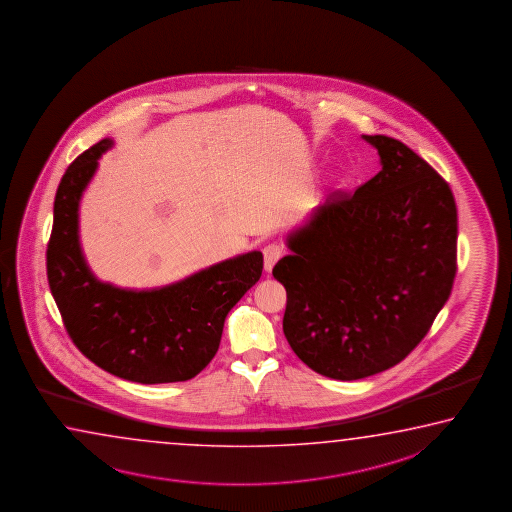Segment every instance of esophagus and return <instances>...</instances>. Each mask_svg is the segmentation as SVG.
Here are the masks:
<instances>
[{"mask_svg": "<svg viewBox=\"0 0 512 512\" xmlns=\"http://www.w3.org/2000/svg\"><path fill=\"white\" fill-rule=\"evenodd\" d=\"M283 256V249L278 243H269L265 249H263V267L265 272H270L274 269V265L278 263L279 258Z\"/></svg>", "mask_w": 512, "mask_h": 512, "instance_id": "34e87169", "label": "esophagus"}]
</instances>
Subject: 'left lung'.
Wrapping results in <instances>:
<instances>
[{
    "instance_id": "8db88e82",
    "label": "left lung",
    "mask_w": 512,
    "mask_h": 512,
    "mask_svg": "<svg viewBox=\"0 0 512 512\" xmlns=\"http://www.w3.org/2000/svg\"><path fill=\"white\" fill-rule=\"evenodd\" d=\"M382 170L331 193L286 234L272 270L286 290L283 331L315 373L351 382L399 364L425 338L457 272L448 182L389 136H362Z\"/></svg>"
}]
</instances>
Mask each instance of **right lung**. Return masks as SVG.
Returning <instances> with one entry per match:
<instances>
[{
	"label": "right lung",
	"mask_w": 512,
	"mask_h": 512,
	"mask_svg": "<svg viewBox=\"0 0 512 512\" xmlns=\"http://www.w3.org/2000/svg\"><path fill=\"white\" fill-rule=\"evenodd\" d=\"M113 147L105 138L86 150L57 188L46 251L50 290L71 340L93 364L129 382H186L217 355L227 313L258 283L263 254H238L156 288L100 281L82 252L78 209L98 159Z\"/></svg>",
	"instance_id": "1"
}]
</instances>
